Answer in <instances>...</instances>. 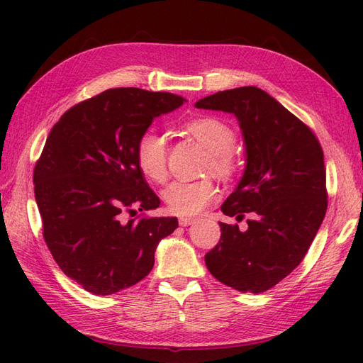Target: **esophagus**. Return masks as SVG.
<instances>
[{"label":"esophagus","instance_id":"1","mask_svg":"<svg viewBox=\"0 0 363 363\" xmlns=\"http://www.w3.org/2000/svg\"><path fill=\"white\" fill-rule=\"evenodd\" d=\"M191 223H195L194 217H179V225L181 226H189Z\"/></svg>","mask_w":363,"mask_h":363}]
</instances>
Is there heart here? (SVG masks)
Returning a JSON list of instances; mask_svg holds the SVG:
<instances>
[{
	"mask_svg": "<svg viewBox=\"0 0 363 363\" xmlns=\"http://www.w3.org/2000/svg\"><path fill=\"white\" fill-rule=\"evenodd\" d=\"M189 133L212 152L211 168L220 174L233 169L230 151L235 145V133L228 123L213 117L191 120L187 125ZM135 159L140 172L154 182H164L168 174V146L165 135L156 129H148L138 137L135 145ZM218 189L211 179L195 182L174 181L164 191L167 207L177 215H194L213 203Z\"/></svg>",
	"mask_w": 363,
	"mask_h": 363,
	"instance_id": "heart-1",
	"label": "heart"
}]
</instances>
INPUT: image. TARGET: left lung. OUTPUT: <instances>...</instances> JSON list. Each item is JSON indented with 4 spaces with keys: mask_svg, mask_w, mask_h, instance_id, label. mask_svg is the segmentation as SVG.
Returning a JSON list of instances; mask_svg holds the SVG:
<instances>
[{
    "mask_svg": "<svg viewBox=\"0 0 363 363\" xmlns=\"http://www.w3.org/2000/svg\"><path fill=\"white\" fill-rule=\"evenodd\" d=\"M198 109L235 115L246 167L221 206L248 229L220 223L221 238L206 254L207 269L228 287L262 293L304 259L328 209L326 168L312 130L257 87H237L196 101Z\"/></svg>",
    "mask_w": 363,
    "mask_h": 363,
    "instance_id": "8db88e82",
    "label": "left lung"
}]
</instances>
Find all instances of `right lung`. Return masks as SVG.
<instances>
[{
  "label": "right lung",
  "instance_id": "1",
  "mask_svg": "<svg viewBox=\"0 0 363 363\" xmlns=\"http://www.w3.org/2000/svg\"><path fill=\"white\" fill-rule=\"evenodd\" d=\"M182 96L135 87L109 89L68 109L52 126L34 168L43 238L60 269L94 295L142 281L176 217L123 221L157 209L160 199L137 165L135 145L154 118Z\"/></svg>",
  "mask_w": 363,
  "mask_h": 363
}]
</instances>
